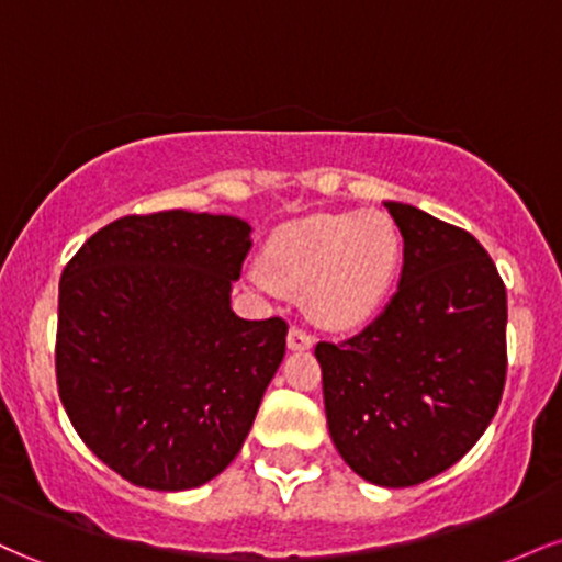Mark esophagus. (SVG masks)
I'll return each instance as SVG.
<instances>
[{
    "instance_id": "obj_1",
    "label": "esophagus",
    "mask_w": 562,
    "mask_h": 562,
    "mask_svg": "<svg viewBox=\"0 0 562 562\" xmlns=\"http://www.w3.org/2000/svg\"><path fill=\"white\" fill-rule=\"evenodd\" d=\"M314 346V338L301 327H290L288 333V348L290 351H308Z\"/></svg>"
}]
</instances>
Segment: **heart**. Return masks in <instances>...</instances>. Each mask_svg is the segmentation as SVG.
<instances>
[{
	"label": "heart",
	"instance_id": "obj_1",
	"mask_svg": "<svg viewBox=\"0 0 562 562\" xmlns=\"http://www.w3.org/2000/svg\"><path fill=\"white\" fill-rule=\"evenodd\" d=\"M402 261V237L383 211L308 214L277 227L263 267L248 280L263 293H306L308 308L330 327H357L389 299Z\"/></svg>",
	"mask_w": 562,
	"mask_h": 562
}]
</instances>
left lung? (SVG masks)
<instances>
[{
	"instance_id": "1",
	"label": "left lung",
	"mask_w": 562,
	"mask_h": 562,
	"mask_svg": "<svg viewBox=\"0 0 562 562\" xmlns=\"http://www.w3.org/2000/svg\"><path fill=\"white\" fill-rule=\"evenodd\" d=\"M404 240L383 314L317 344L327 428L346 465L385 488L417 486L473 449L507 375V293L473 235L385 200Z\"/></svg>"
}]
</instances>
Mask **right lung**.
<instances>
[{
  "label": "right lung",
  "instance_id": "right-lung-1",
  "mask_svg": "<svg viewBox=\"0 0 562 562\" xmlns=\"http://www.w3.org/2000/svg\"><path fill=\"white\" fill-rule=\"evenodd\" d=\"M250 232L245 218L182 209L124 216L63 269V406L134 486L184 492L216 479L285 357V319L232 312Z\"/></svg>",
  "mask_w": 562,
  "mask_h": 562
}]
</instances>
